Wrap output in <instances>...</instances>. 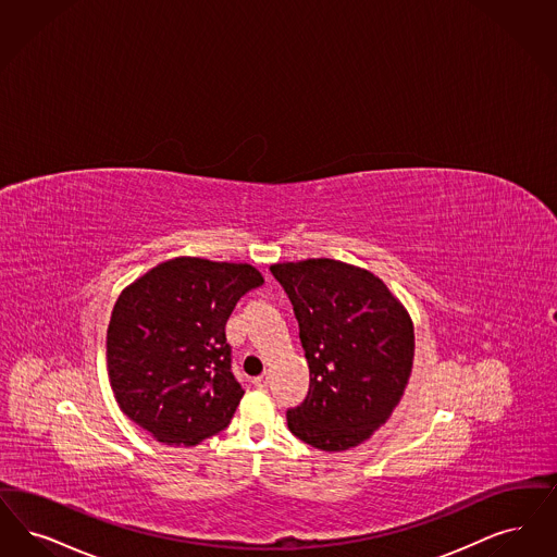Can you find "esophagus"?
<instances>
[{
  "instance_id": "obj_1",
  "label": "esophagus",
  "mask_w": 557,
  "mask_h": 557,
  "mask_svg": "<svg viewBox=\"0 0 557 557\" xmlns=\"http://www.w3.org/2000/svg\"><path fill=\"white\" fill-rule=\"evenodd\" d=\"M253 385L258 388H267L270 385V374L264 372L262 376H258V379H253Z\"/></svg>"
}]
</instances>
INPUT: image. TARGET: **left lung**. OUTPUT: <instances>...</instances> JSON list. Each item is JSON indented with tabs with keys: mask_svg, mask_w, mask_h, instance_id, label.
Here are the masks:
<instances>
[{
	"mask_svg": "<svg viewBox=\"0 0 557 557\" xmlns=\"http://www.w3.org/2000/svg\"><path fill=\"white\" fill-rule=\"evenodd\" d=\"M289 295L310 366L289 431L322 451L374 435L404 397L413 363V324L404 304L366 268L331 258L272 264Z\"/></svg>",
	"mask_w": 557,
	"mask_h": 557,
	"instance_id": "8db88e82",
	"label": "left lung"
}]
</instances>
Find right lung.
I'll return each instance as SVG.
<instances>
[{
  "instance_id": "obj_1",
  "label": "right lung",
  "mask_w": 557,
  "mask_h": 557,
  "mask_svg": "<svg viewBox=\"0 0 557 557\" xmlns=\"http://www.w3.org/2000/svg\"><path fill=\"white\" fill-rule=\"evenodd\" d=\"M251 264L181 256L122 289L108 324V376L121 410L164 445L194 447L231 422L242 385L224 326L247 290Z\"/></svg>"
}]
</instances>
